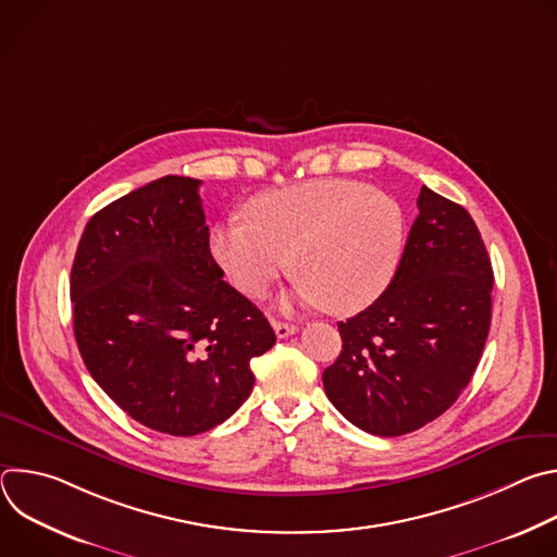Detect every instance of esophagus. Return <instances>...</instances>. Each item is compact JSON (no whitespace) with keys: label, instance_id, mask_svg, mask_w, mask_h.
I'll use <instances>...</instances> for the list:
<instances>
[{"label":"esophagus","instance_id":"1","mask_svg":"<svg viewBox=\"0 0 557 557\" xmlns=\"http://www.w3.org/2000/svg\"><path fill=\"white\" fill-rule=\"evenodd\" d=\"M273 331H275L277 339H286V337L297 333V326L295 324H286V322H273Z\"/></svg>","mask_w":557,"mask_h":557}]
</instances>
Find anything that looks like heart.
Segmentation results:
<instances>
[{"mask_svg":"<svg viewBox=\"0 0 557 557\" xmlns=\"http://www.w3.org/2000/svg\"><path fill=\"white\" fill-rule=\"evenodd\" d=\"M245 218L211 228V256L231 284L264 295L288 269L295 297L329 312L372 306L399 271L408 222L392 196L359 181L322 178L251 198Z\"/></svg>","mask_w":557,"mask_h":557,"instance_id":"b5f03b06","label":"heart"}]
</instances>
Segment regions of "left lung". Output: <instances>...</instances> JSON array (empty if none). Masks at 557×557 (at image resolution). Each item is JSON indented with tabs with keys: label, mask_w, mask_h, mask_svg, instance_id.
Segmentation results:
<instances>
[{
	"label": "left lung",
	"mask_w": 557,
	"mask_h": 557,
	"mask_svg": "<svg viewBox=\"0 0 557 557\" xmlns=\"http://www.w3.org/2000/svg\"><path fill=\"white\" fill-rule=\"evenodd\" d=\"M419 215L387 290L339 322L342 352L324 370L331 404L374 436L438 419L481 361L494 271L471 215L421 187Z\"/></svg>",
	"instance_id": "obj_1"
}]
</instances>
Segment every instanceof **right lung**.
Here are the masks:
<instances>
[{
    "mask_svg": "<svg viewBox=\"0 0 557 557\" xmlns=\"http://www.w3.org/2000/svg\"><path fill=\"white\" fill-rule=\"evenodd\" d=\"M200 181L158 178L90 218L70 297L92 379L134 421L196 436L240 408L251 359L275 344L262 310L222 280Z\"/></svg>",
    "mask_w": 557,
    "mask_h": 557,
    "instance_id": "obj_1",
    "label": "right lung"
}]
</instances>
